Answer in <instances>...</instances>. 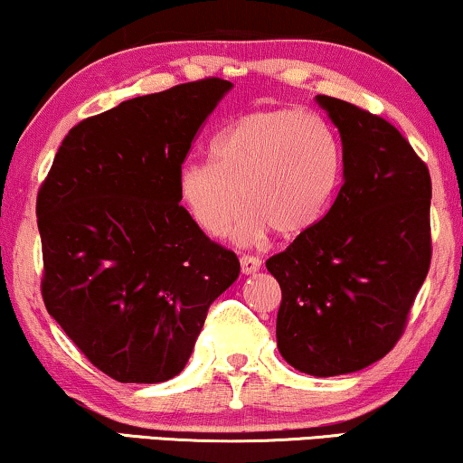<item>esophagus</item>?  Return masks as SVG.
Masks as SVG:
<instances>
[{"label": "esophagus", "mask_w": 463, "mask_h": 463, "mask_svg": "<svg viewBox=\"0 0 463 463\" xmlns=\"http://www.w3.org/2000/svg\"><path fill=\"white\" fill-rule=\"evenodd\" d=\"M241 272L243 275H253V272L260 270V266H262V260L256 258V256H241Z\"/></svg>", "instance_id": "esophagus-1"}]
</instances>
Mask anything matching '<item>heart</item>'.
I'll use <instances>...</instances> for the list:
<instances>
[{
	"mask_svg": "<svg viewBox=\"0 0 463 463\" xmlns=\"http://www.w3.org/2000/svg\"><path fill=\"white\" fill-rule=\"evenodd\" d=\"M342 172L340 138L321 115L253 110L218 136L213 159H186L178 167V193L210 234L222 231L243 201L234 237L256 241L275 231L298 239L325 218Z\"/></svg>",
	"mask_w": 463,
	"mask_h": 463,
	"instance_id": "b5f03b06",
	"label": "heart"
}]
</instances>
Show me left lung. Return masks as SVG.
<instances>
[{
  "mask_svg": "<svg viewBox=\"0 0 463 463\" xmlns=\"http://www.w3.org/2000/svg\"><path fill=\"white\" fill-rule=\"evenodd\" d=\"M340 132L344 178L310 232L266 260L281 285L277 346L308 375L353 373L399 342L430 269L432 182L392 123L317 96Z\"/></svg>",
  "mask_w": 463,
  "mask_h": 463,
  "instance_id": "left-lung-1",
  "label": "left lung"
}]
</instances>
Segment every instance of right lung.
<instances>
[{
    "instance_id": "obj_1",
    "label": "right lung",
    "mask_w": 463,
    "mask_h": 463,
    "mask_svg": "<svg viewBox=\"0 0 463 463\" xmlns=\"http://www.w3.org/2000/svg\"><path fill=\"white\" fill-rule=\"evenodd\" d=\"M231 81L180 83L77 123L37 193L45 308L102 373L178 375L239 277L180 205L178 167Z\"/></svg>"
}]
</instances>
